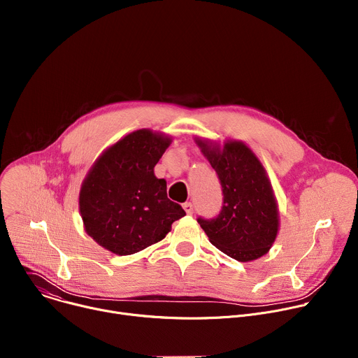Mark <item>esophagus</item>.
Listing matches in <instances>:
<instances>
[{
    "mask_svg": "<svg viewBox=\"0 0 358 358\" xmlns=\"http://www.w3.org/2000/svg\"><path fill=\"white\" fill-rule=\"evenodd\" d=\"M182 207H184V210H185L187 215H192V214H194V206H192L191 202H185Z\"/></svg>",
    "mask_w": 358,
    "mask_h": 358,
    "instance_id": "esophagus-1",
    "label": "esophagus"
}]
</instances>
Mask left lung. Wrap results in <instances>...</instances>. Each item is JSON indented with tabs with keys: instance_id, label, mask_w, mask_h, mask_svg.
<instances>
[{
	"instance_id": "1",
	"label": "left lung",
	"mask_w": 358,
	"mask_h": 358,
	"mask_svg": "<svg viewBox=\"0 0 358 358\" xmlns=\"http://www.w3.org/2000/svg\"><path fill=\"white\" fill-rule=\"evenodd\" d=\"M222 185L224 206L214 220L198 218L210 242L239 262L259 259L272 248L279 232L278 201L265 167L239 140L224 145L194 138Z\"/></svg>"
}]
</instances>
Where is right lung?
I'll use <instances>...</instances> for the list:
<instances>
[{"label":"right lung","mask_w":358,"mask_h":358,"mask_svg":"<svg viewBox=\"0 0 358 358\" xmlns=\"http://www.w3.org/2000/svg\"><path fill=\"white\" fill-rule=\"evenodd\" d=\"M173 138L140 129L108 147L90 167L79 192L83 228L101 248L133 255L164 239L185 211L167 198L155 167Z\"/></svg>","instance_id":"obj_1"}]
</instances>
